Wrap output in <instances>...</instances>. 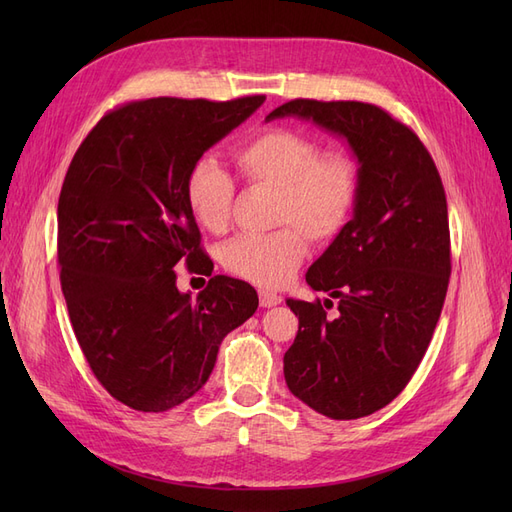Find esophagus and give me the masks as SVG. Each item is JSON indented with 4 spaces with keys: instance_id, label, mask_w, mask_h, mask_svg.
<instances>
[{
    "instance_id": "1",
    "label": "esophagus",
    "mask_w": 512,
    "mask_h": 512,
    "mask_svg": "<svg viewBox=\"0 0 512 512\" xmlns=\"http://www.w3.org/2000/svg\"><path fill=\"white\" fill-rule=\"evenodd\" d=\"M258 299H260V305H262V307H273V305H280V303H282L280 294H275V292H271V290H260V292H258Z\"/></svg>"
}]
</instances>
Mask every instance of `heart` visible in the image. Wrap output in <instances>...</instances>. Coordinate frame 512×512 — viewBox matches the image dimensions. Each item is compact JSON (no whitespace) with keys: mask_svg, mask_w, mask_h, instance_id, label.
<instances>
[{"mask_svg":"<svg viewBox=\"0 0 512 512\" xmlns=\"http://www.w3.org/2000/svg\"><path fill=\"white\" fill-rule=\"evenodd\" d=\"M239 175L250 185L277 192L269 235H241L222 250L224 267L262 288H280L301 265L307 241H329L352 215L359 196V170L348 153H320L318 143L288 128H267L235 151ZM235 183L211 158H200L185 177V203L209 232L230 222Z\"/></svg>","mask_w":512,"mask_h":512,"instance_id":"heart-1","label":"heart"}]
</instances>
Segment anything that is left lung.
<instances>
[{
	"mask_svg": "<svg viewBox=\"0 0 512 512\" xmlns=\"http://www.w3.org/2000/svg\"><path fill=\"white\" fill-rule=\"evenodd\" d=\"M288 115L344 136L359 160L354 218L305 275L337 312L288 299L299 331L284 354L294 397L352 421L391 404L427 352L451 277L446 194L421 138L384 108L297 98L267 119Z\"/></svg>",
	"mask_w": 512,
	"mask_h": 512,
	"instance_id": "1",
	"label": "left lung"
}]
</instances>
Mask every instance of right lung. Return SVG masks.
Instances as JSON below:
<instances>
[{
	"instance_id": "obj_1",
	"label": "right lung",
	"mask_w": 512,
	"mask_h": 512,
	"mask_svg": "<svg viewBox=\"0 0 512 512\" xmlns=\"http://www.w3.org/2000/svg\"><path fill=\"white\" fill-rule=\"evenodd\" d=\"M262 102L121 104L70 162L57 205L61 290L91 371L132 410L166 412L198 393L222 339L256 312L250 284L211 275L185 177ZM183 261L212 277L196 300L176 290Z\"/></svg>"
}]
</instances>
